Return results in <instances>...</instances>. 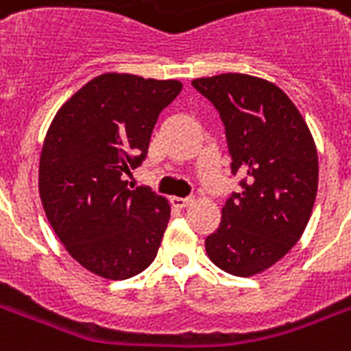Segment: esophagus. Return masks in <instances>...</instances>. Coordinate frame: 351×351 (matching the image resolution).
Listing matches in <instances>:
<instances>
[{
    "label": "esophagus",
    "mask_w": 351,
    "mask_h": 351,
    "mask_svg": "<svg viewBox=\"0 0 351 351\" xmlns=\"http://www.w3.org/2000/svg\"><path fill=\"white\" fill-rule=\"evenodd\" d=\"M171 203H173L176 208H186V206L193 203V197H171Z\"/></svg>",
    "instance_id": "34e87169"
}]
</instances>
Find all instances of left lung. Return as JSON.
Listing matches in <instances>:
<instances>
[{
	"instance_id": "8db88e82",
	"label": "left lung",
	"mask_w": 351,
	"mask_h": 351,
	"mask_svg": "<svg viewBox=\"0 0 351 351\" xmlns=\"http://www.w3.org/2000/svg\"><path fill=\"white\" fill-rule=\"evenodd\" d=\"M220 112L231 173L241 175L206 237L208 258L221 271L252 276L291 250L310 220L317 191V152L308 125L272 82L223 73L191 82Z\"/></svg>"
}]
</instances>
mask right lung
Wrapping results in <instances>:
<instances>
[{
  "label": "right lung",
  "mask_w": 351,
  "mask_h": 351,
  "mask_svg": "<svg viewBox=\"0 0 351 351\" xmlns=\"http://www.w3.org/2000/svg\"><path fill=\"white\" fill-rule=\"evenodd\" d=\"M178 80L105 73L80 88L52 120L39 163L43 208L84 269L125 280L152 263L171 206L123 175L146 160L158 116Z\"/></svg>",
  "instance_id": "obj_1"
}]
</instances>
